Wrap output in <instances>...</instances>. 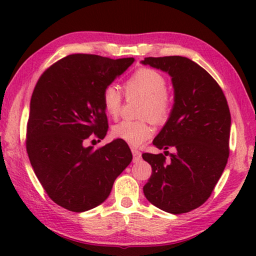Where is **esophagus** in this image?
<instances>
[{
  "mask_svg": "<svg viewBox=\"0 0 256 256\" xmlns=\"http://www.w3.org/2000/svg\"><path fill=\"white\" fill-rule=\"evenodd\" d=\"M132 156H134V162H138V160H141V152H138V150L132 148Z\"/></svg>",
  "mask_w": 256,
  "mask_h": 256,
  "instance_id": "34e87169",
  "label": "esophagus"
}]
</instances>
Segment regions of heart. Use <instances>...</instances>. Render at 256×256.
Returning a JSON list of instances; mask_svg holds the SVG:
<instances>
[{
  "label": "heart",
  "mask_w": 256,
  "mask_h": 256,
  "mask_svg": "<svg viewBox=\"0 0 256 256\" xmlns=\"http://www.w3.org/2000/svg\"><path fill=\"white\" fill-rule=\"evenodd\" d=\"M128 96L142 98L140 116L142 120H124L112 129L114 138L138 146L152 136L154 129L148 117L157 124H166L171 113V100L168 96V84L163 74L152 68H143L132 73L124 82ZM124 96L115 85H108L102 92L104 110L112 118L120 114Z\"/></svg>",
  "instance_id": "1"
}]
</instances>
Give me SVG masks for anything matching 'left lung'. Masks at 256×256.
Returning a JSON list of instances; mask_svg holds the SVG:
<instances>
[{"label": "left lung", "mask_w": 256, "mask_h": 256, "mask_svg": "<svg viewBox=\"0 0 256 256\" xmlns=\"http://www.w3.org/2000/svg\"><path fill=\"white\" fill-rule=\"evenodd\" d=\"M141 62L166 72L174 93L170 116L152 141L166 152L142 155L152 170L143 192L163 211L190 212L208 200L227 164L228 104L218 82L191 59L169 56ZM169 148L174 153L166 152Z\"/></svg>", "instance_id": "obj_1"}]
</instances>
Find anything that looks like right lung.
<instances>
[{
	"label": "right lung",
	"instance_id": "add662e5",
	"mask_svg": "<svg viewBox=\"0 0 256 256\" xmlns=\"http://www.w3.org/2000/svg\"><path fill=\"white\" fill-rule=\"evenodd\" d=\"M134 60L70 54L51 65L36 84L26 152L48 197L68 211L85 212L104 202L132 162L130 149L122 140L98 149L85 143L106 136L102 92Z\"/></svg>",
	"mask_w": 256,
	"mask_h": 256
}]
</instances>
